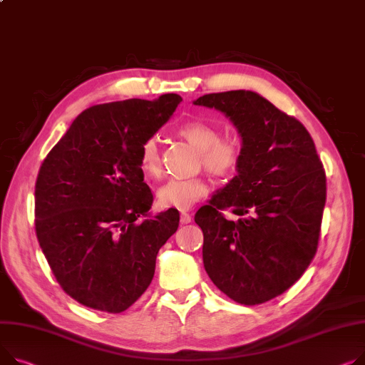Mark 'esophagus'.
<instances>
[{"label":"esophagus","instance_id":"1","mask_svg":"<svg viewBox=\"0 0 365 365\" xmlns=\"http://www.w3.org/2000/svg\"><path fill=\"white\" fill-rule=\"evenodd\" d=\"M190 220H192V217L187 212L180 214V225H187V223H190Z\"/></svg>","mask_w":365,"mask_h":365}]
</instances>
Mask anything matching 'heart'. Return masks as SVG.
Segmentation results:
<instances>
[{
	"label": "heart",
	"mask_w": 365,
	"mask_h": 365,
	"mask_svg": "<svg viewBox=\"0 0 365 365\" xmlns=\"http://www.w3.org/2000/svg\"><path fill=\"white\" fill-rule=\"evenodd\" d=\"M178 135L200 151V165L214 178L232 176L242 161L240 143L233 138L222 136L220 128L208 121H186L178 129ZM139 167L150 178L160 175L161 155L155 138H148L142 142ZM207 193L208 186L201 178L173 179L158 189L157 200L164 208L185 211L202 200Z\"/></svg>",
	"instance_id": "obj_1"
}]
</instances>
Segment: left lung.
<instances>
[{"label": "left lung", "mask_w": 365, "mask_h": 365, "mask_svg": "<svg viewBox=\"0 0 365 365\" xmlns=\"http://www.w3.org/2000/svg\"><path fill=\"white\" fill-rule=\"evenodd\" d=\"M193 104L220 110L242 136L237 176L195 214L204 267L235 302L264 304L295 284L317 252L323 163L301 121L252 91L207 93ZM223 210L240 218L227 221Z\"/></svg>", "instance_id": "obj_1"}]
</instances>
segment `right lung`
<instances>
[{
    "label": "right lung",
    "mask_w": 365,
    "mask_h": 365,
    "mask_svg": "<svg viewBox=\"0 0 365 365\" xmlns=\"http://www.w3.org/2000/svg\"><path fill=\"white\" fill-rule=\"evenodd\" d=\"M182 98L92 106L73 121L41 164L35 232L64 292L79 304L118 314L148 289L160 248L179 227L170 208L138 222L153 205L139 148Z\"/></svg>",
    "instance_id": "right-lung-1"
}]
</instances>
